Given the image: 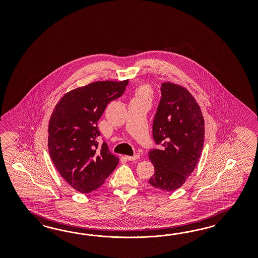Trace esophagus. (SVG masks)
Wrapping results in <instances>:
<instances>
[{
	"label": "esophagus",
	"instance_id": "obj_1",
	"mask_svg": "<svg viewBox=\"0 0 258 258\" xmlns=\"http://www.w3.org/2000/svg\"><path fill=\"white\" fill-rule=\"evenodd\" d=\"M125 158L128 160V161H135V160H138L140 158L139 154H136L134 156H125Z\"/></svg>",
	"mask_w": 258,
	"mask_h": 258
}]
</instances>
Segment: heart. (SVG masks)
<instances>
[{
    "mask_svg": "<svg viewBox=\"0 0 258 258\" xmlns=\"http://www.w3.org/2000/svg\"><path fill=\"white\" fill-rule=\"evenodd\" d=\"M150 97V89L148 86H141L135 91V95L134 98H148Z\"/></svg>",
    "mask_w": 258,
    "mask_h": 258,
    "instance_id": "obj_1",
    "label": "heart"
}]
</instances>
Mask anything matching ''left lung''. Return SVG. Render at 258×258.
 Returning a JSON list of instances; mask_svg holds the SVG:
<instances>
[{
    "label": "left lung",
    "mask_w": 258,
    "mask_h": 258,
    "mask_svg": "<svg viewBox=\"0 0 258 258\" xmlns=\"http://www.w3.org/2000/svg\"><path fill=\"white\" fill-rule=\"evenodd\" d=\"M153 121V139L162 149H150L154 175L149 182L164 191L180 188L194 171L204 143L203 112L183 87L164 82Z\"/></svg>",
    "instance_id": "8db88e82"
}]
</instances>
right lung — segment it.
I'll return each instance as SVG.
<instances>
[{
    "mask_svg": "<svg viewBox=\"0 0 258 258\" xmlns=\"http://www.w3.org/2000/svg\"><path fill=\"white\" fill-rule=\"evenodd\" d=\"M128 79L95 81L64 94L48 125V150L55 168L72 187L88 194L100 187L119 158L106 143L98 148L97 121L109 102L125 92Z\"/></svg>",
    "mask_w": 258,
    "mask_h": 258,
    "instance_id": "obj_1",
    "label": "right lung"
}]
</instances>
